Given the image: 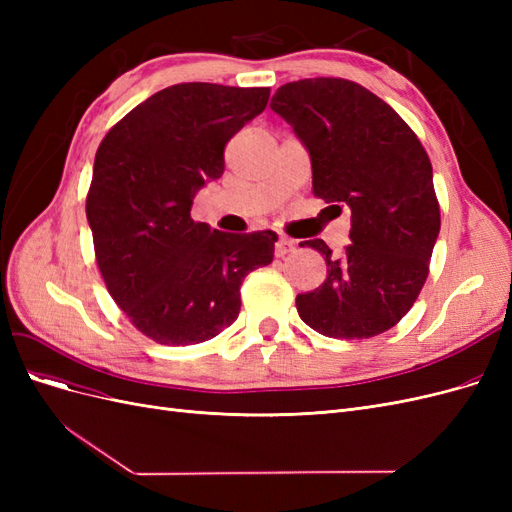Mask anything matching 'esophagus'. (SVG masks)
<instances>
[{"instance_id":"obj_1","label":"esophagus","mask_w":512,"mask_h":512,"mask_svg":"<svg viewBox=\"0 0 512 512\" xmlns=\"http://www.w3.org/2000/svg\"><path fill=\"white\" fill-rule=\"evenodd\" d=\"M294 250V241L288 237H280L275 241V256H286Z\"/></svg>"}]
</instances>
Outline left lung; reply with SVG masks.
Wrapping results in <instances>:
<instances>
[{
	"mask_svg": "<svg viewBox=\"0 0 512 512\" xmlns=\"http://www.w3.org/2000/svg\"><path fill=\"white\" fill-rule=\"evenodd\" d=\"M271 108L309 151L314 194L352 211L342 256L305 241L324 256L327 280L297 294L301 320L335 339L389 331L421 292L440 232L427 151L389 104L346 79L286 83Z\"/></svg>",
	"mask_w": 512,
	"mask_h": 512,
	"instance_id": "obj_1",
	"label": "left lung"
}]
</instances>
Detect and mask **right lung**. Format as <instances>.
Instances as JSON below:
<instances>
[{"instance_id":"right-lung-1","label":"right lung","mask_w":512,"mask_h":512,"mask_svg":"<svg viewBox=\"0 0 512 512\" xmlns=\"http://www.w3.org/2000/svg\"><path fill=\"white\" fill-rule=\"evenodd\" d=\"M269 87L179 83L108 130L96 151L87 222L96 262L134 327L164 346L207 342L237 320L245 275L277 235L211 230L192 200L224 173V147L265 111Z\"/></svg>"}]
</instances>
